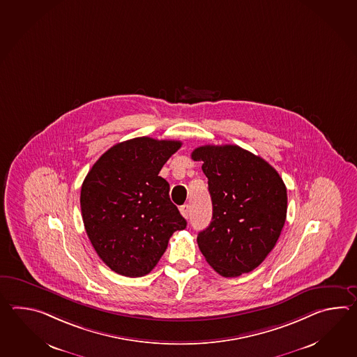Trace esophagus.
Returning a JSON list of instances; mask_svg holds the SVG:
<instances>
[{"label": "esophagus", "instance_id": "1", "mask_svg": "<svg viewBox=\"0 0 357 357\" xmlns=\"http://www.w3.org/2000/svg\"><path fill=\"white\" fill-rule=\"evenodd\" d=\"M181 214L185 218V219H188L190 218V205H183V206H181Z\"/></svg>", "mask_w": 357, "mask_h": 357}]
</instances>
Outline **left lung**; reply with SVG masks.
I'll return each mask as SVG.
<instances>
[{
  "label": "left lung",
  "mask_w": 357,
  "mask_h": 357,
  "mask_svg": "<svg viewBox=\"0 0 357 357\" xmlns=\"http://www.w3.org/2000/svg\"><path fill=\"white\" fill-rule=\"evenodd\" d=\"M213 201V219L198 233L206 261L222 277H239L261 264L277 243L287 218V188L277 170L239 146H201Z\"/></svg>",
  "instance_id": "obj_1"
}]
</instances>
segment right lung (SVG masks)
I'll return each mask as SVG.
<instances>
[{
  "mask_svg": "<svg viewBox=\"0 0 357 357\" xmlns=\"http://www.w3.org/2000/svg\"><path fill=\"white\" fill-rule=\"evenodd\" d=\"M179 141L138 137L106 151L80 190L82 218L100 259L112 271L143 277L156 266L176 230L187 227L169 197L161 167Z\"/></svg>",
  "mask_w": 357,
  "mask_h": 357,
  "instance_id": "add662e5",
  "label": "right lung"
}]
</instances>
